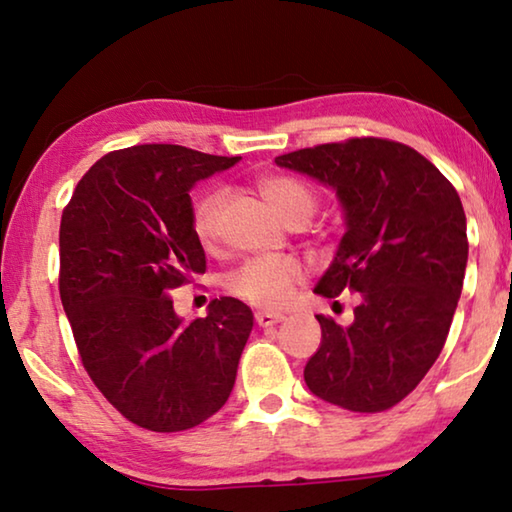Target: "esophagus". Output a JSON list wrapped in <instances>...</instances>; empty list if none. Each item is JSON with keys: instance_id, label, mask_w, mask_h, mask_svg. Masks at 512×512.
Masks as SVG:
<instances>
[{"instance_id": "1", "label": "esophagus", "mask_w": 512, "mask_h": 512, "mask_svg": "<svg viewBox=\"0 0 512 512\" xmlns=\"http://www.w3.org/2000/svg\"><path fill=\"white\" fill-rule=\"evenodd\" d=\"M285 315H280V312H269V310H257L255 312V322L262 326V329H269V326H276L280 324Z\"/></svg>"}]
</instances>
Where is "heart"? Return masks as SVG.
I'll return each instance as SVG.
<instances>
[{"label": "heart", "instance_id": "heart-1", "mask_svg": "<svg viewBox=\"0 0 512 512\" xmlns=\"http://www.w3.org/2000/svg\"><path fill=\"white\" fill-rule=\"evenodd\" d=\"M259 193L289 225H305L319 207L317 190L308 181L292 174H264L257 179ZM225 193L218 188L204 190L190 211V227L204 248L216 246L220 239ZM303 266L294 257H255L243 262L227 276V289L239 299L259 308H280L303 282Z\"/></svg>", "mask_w": 512, "mask_h": 512}]
</instances>
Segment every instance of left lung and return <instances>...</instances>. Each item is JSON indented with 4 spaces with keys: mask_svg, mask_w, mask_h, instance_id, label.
<instances>
[{
    "mask_svg": "<svg viewBox=\"0 0 512 512\" xmlns=\"http://www.w3.org/2000/svg\"><path fill=\"white\" fill-rule=\"evenodd\" d=\"M276 163L338 193L347 232L315 294L352 289L361 299L349 326L317 315L322 345L305 384L358 414L391 409L421 384L451 329L469 255L460 195L416 149L384 137L317 144Z\"/></svg>",
    "mask_w": 512,
    "mask_h": 512,
    "instance_id": "obj_1",
    "label": "left lung"
}]
</instances>
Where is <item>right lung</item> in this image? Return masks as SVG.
<instances>
[{
    "mask_svg": "<svg viewBox=\"0 0 512 512\" xmlns=\"http://www.w3.org/2000/svg\"><path fill=\"white\" fill-rule=\"evenodd\" d=\"M239 156L179 144L105 154L78 181L59 225V296L87 375L151 432H181L230 398L253 312L232 296L183 324L170 299L207 271L190 188Z\"/></svg>",
    "mask_w": 512,
    "mask_h": 512,
    "instance_id": "1",
    "label": "right lung"
}]
</instances>
